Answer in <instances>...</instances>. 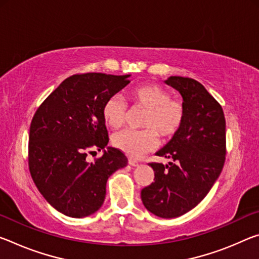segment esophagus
Wrapping results in <instances>:
<instances>
[{"mask_svg": "<svg viewBox=\"0 0 259 259\" xmlns=\"http://www.w3.org/2000/svg\"><path fill=\"white\" fill-rule=\"evenodd\" d=\"M129 164L130 165H133V166H137L138 165V161L137 160H135V159H129Z\"/></svg>", "mask_w": 259, "mask_h": 259, "instance_id": "34e87169", "label": "esophagus"}]
</instances>
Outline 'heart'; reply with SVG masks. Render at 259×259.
<instances>
[{
    "label": "heart",
    "mask_w": 259,
    "mask_h": 259,
    "mask_svg": "<svg viewBox=\"0 0 259 259\" xmlns=\"http://www.w3.org/2000/svg\"><path fill=\"white\" fill-rule=\"evenodd\" d=\"M134 107L144 108L140 125L144 129H125L112 137L117 150L133 157L142 156L157 145V136L163 140L174 138L183 128L186 117L185 105L179 99L170 98L163 87L144 83L128 91ZM103 119L108 126L117 129L124 123L128 109L119 96H111L103 105Z\"/></svg>",
    "instance_id": "obj_1"
}]
</instances>
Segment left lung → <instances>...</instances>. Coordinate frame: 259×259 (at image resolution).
Returning <instances> with one entry per match:
<instances>
[{
    "instance_id": "obj_1",
    "label": "left lung",
    "mask_w": 259,
    "mask_h": 259,
    "mask_svg": "<svg viewBox=\"0 0 259 259\" xmlns=\"http://www.w3.org/2000/svg\"><path fill=\"white\" fill-rule=\"evenodd\" d=\"M166 84L179 91L186 117L181 131L156 155L168 164L150 163L154 182L140 193L145 208L161 218H175L202 201L224 166L226 124L223 108L200 82L170 76Z\"/></svg>"
}]
</instances>
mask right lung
<instances>
[{
    "label": "right lung",
    "instance_id": "1",
    "mask_svg": "<svg viewBox=\"0 0 259 259\" xmlns=\"http://www.w3.org/2000/svg\"><path fill=\"white\" fill-rule=\"evenodd\" d=\"M130 75L104 73L67 77L35 112L29 128L30 176L48 202L59 212L82 218L102 207L108 177L128 164L120 150L107 147L102 108L108 97L129 84ZM95 149L103 155L94 162Z\"/></svg>",
    "mask_w": 259,
    "mask_h": 259
}]
</instances>
